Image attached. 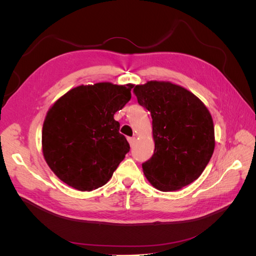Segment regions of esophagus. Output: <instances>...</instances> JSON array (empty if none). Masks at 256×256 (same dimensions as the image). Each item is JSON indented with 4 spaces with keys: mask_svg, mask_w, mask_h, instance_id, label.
Wrapping results in <instances>:
<instances>
[{
    "mask_svg": "<svg viewBox=\"0 0 256 256\" xmlns=\"http://www.w3.org/2000/svg\"><path fill=\"white\" fill-rule=\"evenodd\" d=\"M128 142H129L131 147H134V145L136 143V138H134V136L132 138H128Z\"/></svg>",
    "mask_w": 256,
    "mask_h": 256,
    "instance_id": "obj_1",
    "label": "esophagus"
}]
</instances>
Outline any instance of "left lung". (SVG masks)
Here are the masks:
<instances>
[{"mask_svg": "<svg viewBox=\"0 0 256 256\" xmlns=\"http://www.w3.org/2000/svg\"><path fill=\"white\" fill-rule=\"evenodd\" d=\"M134 92L152 118L154 152L142 164L147 180L160 191H175L198 180L214 150V122L205 104L166 81L136 85Z\"/></svg>", "mask_w": 256, "mask_h": 256, "instance_id": "left-lung-1", "label": "left lung"}]
</instances>
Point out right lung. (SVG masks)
Wrapping results in <instances>:
<instances>
[{
  "mask_svg": "<svg viewBox=\"0 0 256 256\" xmlns=\"http://www.w3.org/2000/svg\"><path fill=\"white\" fill-rule=\"evenodd\" d=\"M134 84L80 85L58 99L42 126V154L62 182L80 191L102 187L130 146L114 114L131 98Z\"/></svg>",
  "mask_w": 256,
  "mask_h": 256,
  "instance_id": "obj_1",
  "label": "right lung"
}]
</instances>
